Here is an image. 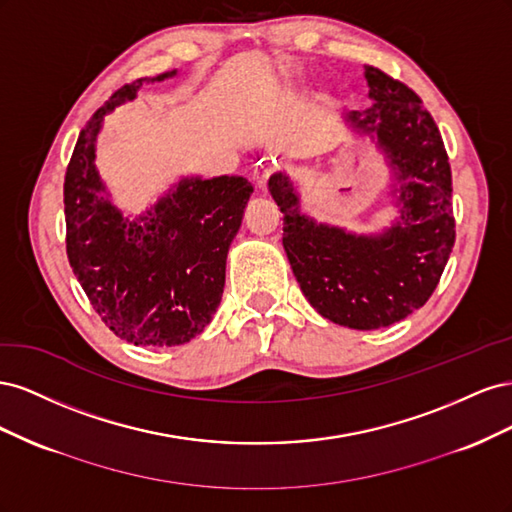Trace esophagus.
<instances>
[{"mask_svg": "<svg viewBox=\"0 0 512 512\" xmlns=\"http://www.w3.org/2000/svg\"><path fill=\"white\" fill-rule=\"evenodd\" d=\"M275 170H277V166H275L273 162H262V164L254 170V179H256L258 188H262V190L267 188V183H269V179L275 175Z\"/></svg>", "mask_w": 512, "mask_h": 512, "instance_id": "1", "label": "esophagus"}]
</instances>
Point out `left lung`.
<instances>
[{
  "label": "left lung",
  "mask_w": 512,
  "mask_h": 512,
  "mask_svg": "<svg viewBox=\"0 0 512 512\" xmlns=\"http://www.w3.org/2000/svg\"><path fill=\"white\" fill-rule=\"evenodd\" d=\"M371 106L346 123L382 149L393 170L399 220L378 235L316 222L286 173L269 179L284 213V250L316 312L348 329L391 327L423 307L453 252L451 164L436 121L410 87L365 66Z\"/></svg>",
  "instance_id": "8db88e82"
}]
</instances>
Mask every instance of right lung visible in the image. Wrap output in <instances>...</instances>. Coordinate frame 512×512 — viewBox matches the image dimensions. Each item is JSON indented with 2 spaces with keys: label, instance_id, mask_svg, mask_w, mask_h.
Listing matches in <instances>:
<instances>
[{
  "label": "right lung",
  "instance_id": "right-lung-1",
  "mask_svg": "<svg viewBox=\"0 0 512 512\" xmlns=\"http://www.w3.org/2000/svg\"><path fill=\"white\" fill-rule=\"evenodd\" d=\"M123 85L87 121L64 183L66 250L96 314L134 346L168 348L203 333L218 309L228 247L254 188L243 177H183L138 218L111 203L96 168L104 115L136 98L145 83Z\"/></svg>",
  "mask_w": 512,
  "mask_h": 512
}]
</instances>
